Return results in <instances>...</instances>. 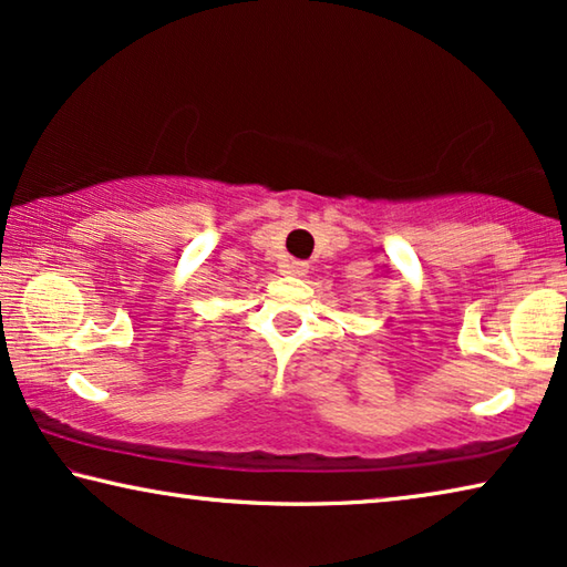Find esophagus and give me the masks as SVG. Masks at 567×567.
Instances as JSON below:
<instances>
[{"mask_svg": "<svg viewBox=\"0 0 567 567\" xmlns=\"http://www.w3.org/2000/svg\"><path fill=\"white\" fill-rule=\"evenodd\" d=\"M286 271L293 274V276H303L306 271H309V264H303V261H289V264H286Z\"/></svg>", "mask_w": 567, "mask_h": 567, "instance_id": "1", "label": "esophagus"}]
</instances>
